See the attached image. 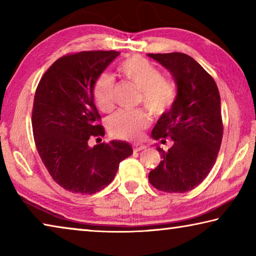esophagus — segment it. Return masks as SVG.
Listing matches in <instances>:
<instances>
[{"label": "esophagus", "mask_w": 256, "mask_h": 256, "mask_svg": "<svg viewBox=\"0 0 256 256\" xmlns=\"http://www.w3.org/2000/svg\"><path fill=\"white\" fill-rule=\"evenodd\" d=\"M132 149H133L134 152H138V151L144 150V149H146V146H144V144H133V146H132Z\"/></svg>", "instance_id": "1"}]
</instances>
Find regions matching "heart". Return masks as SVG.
Masks as SVG:
<instances>
[{
	"mask_svg": "<svg viewBox=\"0 0 256 256\" xmlns=\"http://www.w3.org/2000/svg\"><path fill=\"white\" fill-rule=\"evenodd\" d=\"M120 72L141 89V102L156 116L167 114L177 100L178 90L174 81L162 76V72L144 56L133 55L124 60ZM115 81L112 76L104 73L94 86V99L104 112L114 108ZM151 123L149 112L144 110H120L110 116L107 122L108 131L112 136L125 140H138Z\"/></svg>",
	"mask_w": 256,
	"mask_h": 256,
	"instance_id": "obj_1",
	"label": "heart"
}]
</instances>
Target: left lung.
Returning <instances> with one entry per match:
<instances>
[{
	"mask_svg": "<svg viewBox=\"0 0 256 256\" xmlns=\"http://www.w3.org/2000/svg\"><path fill=\"white\" fill-rule=\"evenodd\" d=\"M172 72L178 96L174 107L162 115L151 136L170 138L168 151L157 148L162 162L149 172L150 184L167 193L196 188L209 174L222 146L224 125L218 86L196 60L184 53L148 54Z\"/></svg>",
	"mask_w": 256,
	"mask_h": 256,
	"instance_id": "obj_1",
	"label": "left lung"
}]
</instances>
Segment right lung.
<instances>
[{"mask_svg": "<svg viewBox=\"0 0 256 256\" xmlns=\"http://www.w3.org/2000/svg\"><path fill=\"white\" fill-rule=\"evenodd\" d=\"M120 53L88 50L64 55L38 84L32 115L34 144L56 183L72 193L94 194L114 180L120 162L133 150L123 141L99 144L105 136L94 102V86Z\"/></svg>", "mask_w": 256, "mask_h": 256, "instance_id": "right-lung-1", "label": "right lung"}]
</instances>
